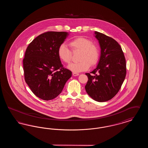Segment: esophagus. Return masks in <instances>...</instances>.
Listing matches in <instances>:
<instances>
[{
	"label": "esophagus",
	"mask_w": 148,
	"mask_h": 148,
	"mask_svg": "<svg viewBox=\"0 0 148 148\" xmlns=\"http://www.w3.org/2000/svg\"><path fill=\"white\" fill-rule=\"evenodd\" d=\"M79 75V73H73V76H74V77H75V76H77V75Z\"/></svg>",
	"instance_id": "esophagus-1"
}]
</instances>
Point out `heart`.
Wrapping results in <instances>:
<instances>
[{"instance_id":"heart-1","label":"heart","mask_w":148,"mask_h":148,"mask_svg":"<svg viewBox=\"0 0 148 148\" xmlns=\"http://www.w3.org/2000/svg\"><path fill=\"white\" fill-rule=\"evenodd\" d=\"M69 45L73 51H80L78 56L79 62L68 66V68L73 72L87 71L90 65L94 66L98 63L100 56L99 49L90 39L83 36L77 37L71 40ZM57 53L60 60L64 63H70L71 52L65 44L63 43L59 47Z\"/></svg>"}]
</instances>
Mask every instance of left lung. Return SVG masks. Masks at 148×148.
<instances>
[{
  "mask_svg": "<svg viewBox=\"0 0 148 148\" xmlns=\"http://www.w3.org/2000/svg\"><path fill=\"white\" fill-rule=\"evenodd\" d=\"M101 49L97 68L86 73L88 80L85 86L87 94L94 100L104 102L119 91L125 78V58L119 43L111 37L95 32Z\"/></svg>",
  "mask_w": 148,
  "mask_h": 148,
  "instance_id": "left-lung-1",
  "label": "left lung"
}]
</instances>
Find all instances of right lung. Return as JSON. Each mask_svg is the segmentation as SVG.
<instances>
[{"mask_svg": "<svg viewBox=\"0 0 148 148\" xmlns=\"http://www.w3.org/2000/svg\"><path fill=\"white\" fill-rule=\"evenodd\" d=\"M68 35L64 32H45L35 38L25 51L23 59L25 82L42 100L56 98L71 77V71L64 68L57 53Z\"/></svg>", "mask_w": 148, "mask_h": 148, "instance_id": "obj_1", "label": "right lung"}]
</instances>
